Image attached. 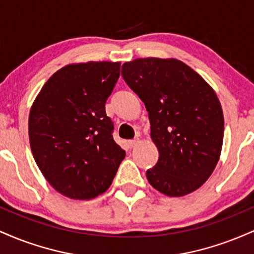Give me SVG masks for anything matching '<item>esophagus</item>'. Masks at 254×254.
Instances as JSON below:
<instances>
[{"label":"esophagus","mask_w":254,"mask_h":254,"mask_svg":"<svg viewBox=\"0 0 254 254\" xmlns=\"http://www.w3.org/2000/svg\"><path fill=\"white\" fill-rule=\"evenodd\" d=\"M138 143H139V139H138V138L131 139V141L127 142V144H129V147H130V148H133V147H136V145L138 144Z\"/></svg>","instance_id":"1"}]
</instances>
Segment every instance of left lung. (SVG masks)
Instances as JSON below:
<instances>
[{
  "mask_svg": "<svg viewBox=\"0 0 254 254\" xmlns=\"http://www.w3.org/2000/svg\"><path fill=\"white\" fill-rule=\"evenodd\" d=\"M122 76L144 103L159 150L148 182L170 197L198 190L222 150L223 112L215 90L176 58H136L123 64Z\"/></svg>",
  "mask_w": 254,
  "mask_h": 254,
  "instance_id": "left-lung-1",
  "label": "left lung"
}]
</instances>
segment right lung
I'll return each mask as SVG.
<instances>
[{
	"label": "right lung",
	"instance_id": "obj_1",
	"mask_svg": "<svg viewBox=\"0 0 254 254\" xmlns=\"http://www.w3.org/2000/svg\"><path fill=\"white\" fill-rule=\"evenodd\" d=\"M119 72L121 62L68 64L32 104V154L46 182L63 196L92 199L104 193L125 157L105 112Z\"/></svg>",
	"mask_w": 254,
	"mask_h": 254
}]
</instances>
